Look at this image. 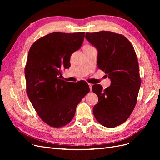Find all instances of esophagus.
Segmentation results:
<instances>
[{
    "instance_id": "34e87169",
    "label": "esophagus",
    "mask_w": 160,
    "mask_h": 160,
    "mask_svg": "<svg viewBox=\"0 0 160 160\" xmlns=\"http://www.w3.org/2000/svg\"><path fill=\"white\" fill-rule=\"evenodd\" d=\"M88 85H89V89H90V91H91L92 90V84H91V83H88Z\"/></svg>"
}]
</instances>
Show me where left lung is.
I'll return each mask as SVG.
<instances>
[{
	"label": "left lung",
	"mask_w": 160,
	"mask_h": 160,
	"mask_svg": "<svg viewBox=\"0 0 160 160\" xmlns=\"http://www.w3.org/2000/svg\"><path fill=\"white\" fill-rule=\"evenodd\" d=\"M85 38L98 51V68L111 80L105 89L99 84L92 87L99 99L93 115L103 126L113 128L128 119L136 104L141 85L137 56L129 40L119 34L87 32Z\"/></svg>",
	"instance_id": "obj_1"
}]
</instances>
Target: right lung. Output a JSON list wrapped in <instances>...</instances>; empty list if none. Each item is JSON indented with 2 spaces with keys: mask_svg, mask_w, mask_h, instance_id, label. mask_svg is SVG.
<instances>
[{
  "mask_svg": "<svg viewBox=\"0 0 160 160\" xmlns=\"http://www.w3.org/2000/svg\"><path fill=\"white\" fill-rule=\"evenodd\" d=\"M84 38V32H52L34 42L28 51L27 93L38 116L51 127L69 123L77 105L90 90L83 81L61 79L62 71L69 68L71 55L80 49Z\"/></svg>",
  "mask_w": 160,
  "mask_h": 160,
  "instance_id": "add662e5",
  "label": "right lung"
}]
</instances>
